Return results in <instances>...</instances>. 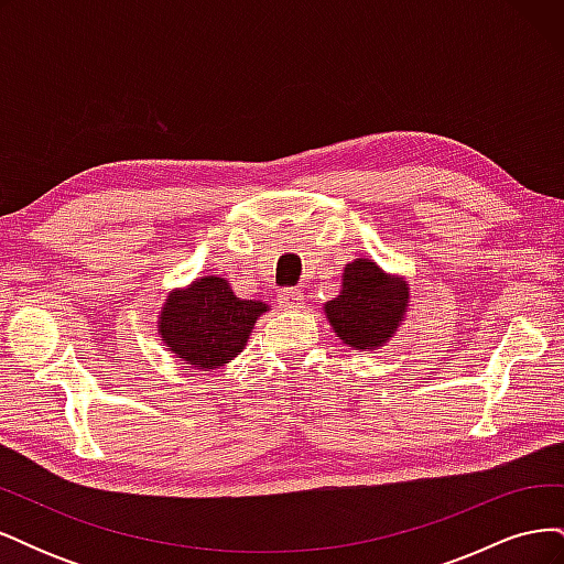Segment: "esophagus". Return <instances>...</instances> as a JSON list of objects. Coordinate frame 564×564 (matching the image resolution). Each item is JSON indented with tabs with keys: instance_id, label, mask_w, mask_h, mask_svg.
I'll list each match as a JSON object with an SVG mask.
<instances>
[{
	"instance_id": "1",
	"label": "esophagus",
	"mask_w": 564,
	"mask_h": 564,
	"mask_svg": "<svg viewBox=\"0 0 564 564\" xmlns=\"http://www.w3.org/2000/svg\"><path fill=\"white\" fill-rule=\"evenodd\" d=\"M278 303L282 305L284 311H299V308H303L305 299H303L299 289L286 286V289H280V292H278Z\"/></svg>"
}]
</instances>
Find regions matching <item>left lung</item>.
<instances>
[{
  "label": "left lung",
  "mask_w": 564,
  "mask_h": 564,
  "mask_svg": "<svg viewBox=\"0 0 564 564\" xmlns=\"http://www.w3.org/2000/svg\"><path fill=\"white\" fill-rule=\"evenodd\" d=\"M409 308V284L369 259L344 268L340 292L324 303L334 334L355 350H377L398 334Z\"/></svg>",
  "instance_id": "8db88e82"
}]
</instances>
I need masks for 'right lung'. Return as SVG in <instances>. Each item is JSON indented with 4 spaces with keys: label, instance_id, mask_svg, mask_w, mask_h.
Masks as SVG:
<instances>
[{
    "label": "right lung",
    "instance_id": "right-lung-1",
    "mask_svg": "<svg viewBox=\"0 0 564 564\" xmlns=\"http://www.w3.org/2000/svg\"><path fill=\"white\" fill-rule=\"evenodd\" d=\"M268 311L263 301L237 299L226 278L204 275L164 299L158 332L185 365L209 371L245 350L256 319Z\"/></svg>",
    "mask_w": 564,
    "mask_h": 564
}]
</instances>
